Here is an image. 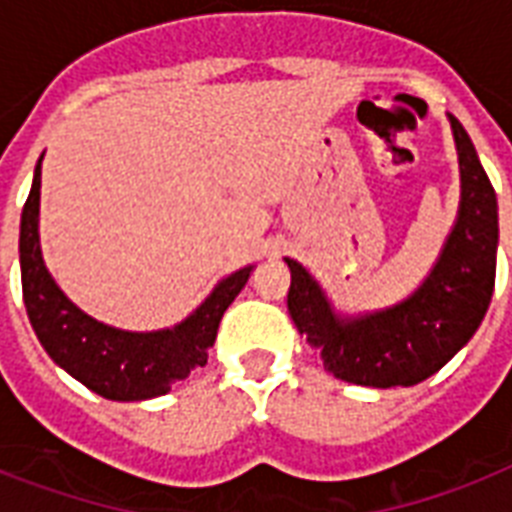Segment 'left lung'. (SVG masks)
<instances>
[{"label":"left lung","instance_id":"obj_1","mask_svg":"<svg viewBox=\"0 0 512 512\" xmlns=\"http://www.w3.org/2000/svg\"><path fill=\"white\" fill-rule=\"evenodd\" d=\"M449 122L460 156V212L433 271L412 295L382 311L340 316L319 281L287 257L289 316L337 380L366 388H409L428 380L468 345L492 303L497 193L465 127L454 116Z\"/></svg>","mask_w":512,"mask_h":512}]
</instances>
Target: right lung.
I'll return each instance as SVG.
<instances>
[{"label":"right lung","mask_w":512,"mask_h":512,"mask_svg":"<svg viewBox=\"0 0 512 512\" xmlns=\"http://www.w3.org/2000/svg\"><path fill=\"white\" fill-rule=\"evenodd\" d=\"M42 156L20 215L23 303L42 348L74 380L111 401H146L170 393L196 366L207 364L228 305L247 284L252 265L225 276L196 311L170 329L127 332L92 319L68 300L47 271L39 247Z\"/></svg>","instance_id":"obj_1"}]
</instances>
